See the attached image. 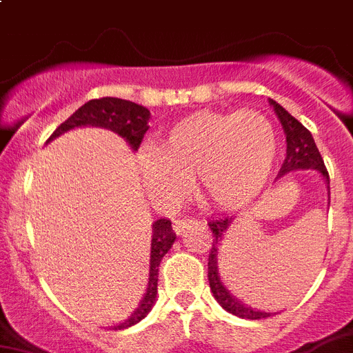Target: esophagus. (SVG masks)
Instances as JSON below:
<instances>
[{
  "label": "esophagus",
  "instance_id": "1",
  "mask_svg": "<svg viewBox=\"0 0 353 353\" xmlns=\"http://www.w3.org/2000/svg\"><path fill=\"white\" fill-rule=\"evenodd\" d=\"M197 221H194V219L190 217H183V219H176L174 221V232L177 233V235H181L183 232H185L186 228H190L192 224H195Z\"/></svg>",
  "mask_w": 353,
  "mask_h": 353
}]
</instances>
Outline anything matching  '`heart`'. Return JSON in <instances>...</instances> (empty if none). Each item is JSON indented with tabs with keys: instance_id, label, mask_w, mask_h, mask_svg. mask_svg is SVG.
I'll list each match as a JSON object with an SVG mask.
<instances>
[{
	"instance_id": "1",
	"label": "heart",
	"mask_w": 353,
	"mask_h": 353,
	"mask_svg": "<svg viewBox=\"0 0 353 353\" xmlns=\"http://www.w3.org/2000/svg\"><path fill=\"white\" fill-rule=\"evenodd\" d=\"M278 152L271 120L259 111H201L168 129L163 145H145L138 170L150 199L170 206L194 183L215 208L235 210L263 192Z\"/></svg>"
}]
</instances>
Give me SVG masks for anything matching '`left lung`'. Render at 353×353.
Returning a JSON list of instances; mask_svg holds the SVG:
<instances>
[{
    "instance_id": "obj_1",
    "label": "left lung",
    "mask_w": 353,
    "mask_h": 353,
    "mask_svg": "<svg viewBox=\"0 0 353 353\" xmlns=\"http://www.w3.org/2000/svg\"><path fill=\"white\" fill-rule=\"evenodd\" d=\"M269 105H271L274 114H276V118L280 120V123H282L283 134H285L287 141L285 161H283L282 168L278 172V177H283L296 170H316L319 176L323 177L325 185H327L328 204H330V179H328V172L327 168H325V163H323L321 154H319L318 147H316V141H314L312 134H310L307 127L301 125L300 121L296 120L291 112L285 111L280 103L274 102L272 99H269ZM233 221H235V219L226 217L210 222V230L213 232V244L208 259L210 289H212L213 298L217 300V303L230 314H235V316L244 319L269 318V316H272V314L276 312H265V310L253 309L251 305L239 300V298L224 285V282L221 280V274H219V251H221V245L224 244V236L230 232Z\"/></svg>"
}]
</instances>
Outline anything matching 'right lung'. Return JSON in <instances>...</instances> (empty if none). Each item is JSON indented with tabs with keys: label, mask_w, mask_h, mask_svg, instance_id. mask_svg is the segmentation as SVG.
<instances>
[{
	"label": "right lung",
	"mask_w": 353,
	"mask_h": 353,
	"mask_svg": "<svg viewBox=\"0 0 353 353\" xmlns=\"http://www.w3.org/2000/svg\"><path fill=\"white\" fill-rule=\"evenodd\" d=\"M150 111L140 103H134L131 100L112 99H94L85 102L82 108L77 109L64 123L55 129L46 143L57 140L59 136L79 129V127H102L112 131L120 138L125 140V143L132 149V152L138 150L143 134L149 129ZM176 241V233L172 230V222L168 219H158L152 222V239H150V259H149V280L147 287L141 296L140 303L131 312V316L123 319L118 325H112V330H123L127 327H132L141 319L147 318V314L152 310L156 298H158V269L161 259L170 251L172 244Z\"/></svg>",
	"instance_id": "add662e5"
}]
</instances>
